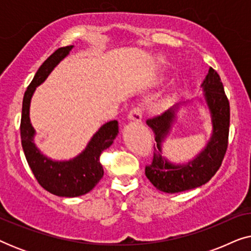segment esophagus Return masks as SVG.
Instances as JSON below:
<instances>
[{
  "mask_svg": "<svg viewBox=\"0 0 251 251\" xmlns=\"http://www.w3.org/2000/svg\"><path fill=\"white\" fill-rule=\"evenodd\" d=\"M142 118H143V111H142V108H139V107H133V108L131 109V111L129 112L128 119L131 120V121L140 122V121H142Z\"/></svg>",
  "mask_w": 251,
  "mask_h": 251,
  "instance_id": "obj_1",
  "label": "esophagus"
}]
</instances>
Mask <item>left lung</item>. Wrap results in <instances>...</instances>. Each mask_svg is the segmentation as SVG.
<instances>
[{
    "instance_id": "left-lung-1",
    "label": "left lung",
    "mask_w": 251,
    "mask_h": 251,
    "mask_svg": "<svg viewBox=\"0 0 251 251\" xmlns=\"http://www.w3.org/2000/svg\"><path fill=\"white\" fill-rule=\"evenodd\" d=\"M201 87L210 112L212 132L207 146L193 160L176 164L162 155V142L173 126L180 104L146 121L155 135L156 147L154 146L152 163L146 166L145 175L159 191L173 194L193 190L210 180L222 166L228 143L229 102L221 77L214 68H209Z\"/></svg>"
}]
</instances>
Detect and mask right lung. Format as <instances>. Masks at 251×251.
<instances>
[{"instance_id":"add662e5","label":"right lung","mask_w":251,"mask_h":251,"mask_svg":"<svg viewBox=\"0 0 251 251\" xmlns=\"http://www.w3.org/2000/svg\"><path fill=\"white\" fill-rule=\"evenodd\" d=\"M73 49L67 46L54 51L37 70L33 81L25 91L23 99L20 137L24 153L34 177L44 190L58 197L75 198L87 194L104 176L100 163V154L108 149L119 133V123L116 120L101 126L92 136L83 152L68 161H54L47 157L34 143V130L29 120L30 99L37 85L46 80L54 67Z\"/></svg>"}]
</instances>
